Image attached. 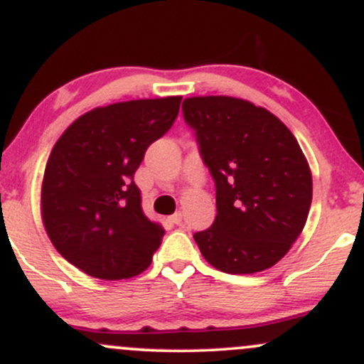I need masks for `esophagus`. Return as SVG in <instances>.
I'll list each match as a JSON object with an SVG mask.
<instances>
[{
  "label": "esophagus",
  "instance_id": "34e87169",
  "mask_svg": "<svg viewBox=\"0 0 364 364\" xmlns=\"http://www.w3.org/2000/svg\"><path fill=\"white\" fill-rule=\"evenodd\" d=\"M169 220L173 224H181V220H183V214L181 212H176V214H173L169 217Z\"/></svg>",
  "mask_w": 364,
  "mask_h": 364
}]
</instances>
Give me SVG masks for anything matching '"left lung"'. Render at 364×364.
<instances>
[{"label":"left lung","instance_id":"obj_1","mask_svg":"<svg viewBox=\"0 0 364 364\" xmlns=\"http://www.w3.org/2000/svg\"><path fill=\"white\" fill-rule=\"evenodd\" d=\"M215 185L214 224L193 237L225 274L270 269L301 235L311 173L298 140L272 112L243 99L208 95L183 102Z\"/></svg>","mask_w":364,"mask_h":364}]
</instances>
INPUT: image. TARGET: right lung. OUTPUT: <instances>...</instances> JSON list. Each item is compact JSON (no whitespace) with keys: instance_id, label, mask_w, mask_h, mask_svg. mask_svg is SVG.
I'll list each match as a JSON object with an SVG mask.
<instances>
[{"instance_id":"1","label":"right lung","mask_w":364,"mask_h":364,"mask_svg":"<svg viewBox=\"0 0 364 364\" xmlns=\"http://www.w3.org/2000/svg\"><path fill=\"white\" fill-rule=\"evenodd\" d=\"M181 97L116 102L66 128L44 171L43 220L65 260L106 281L144 272L164 229L141 210L136 169L178 118Z\"/></svg>"}]
</instances>
